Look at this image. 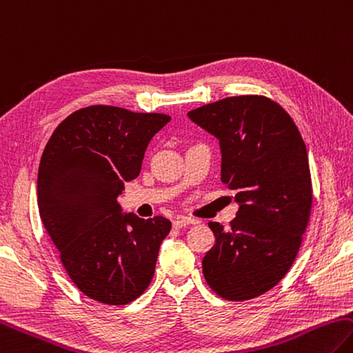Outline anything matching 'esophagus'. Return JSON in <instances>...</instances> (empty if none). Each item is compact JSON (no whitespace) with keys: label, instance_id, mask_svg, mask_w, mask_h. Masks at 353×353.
Listing matches in <instances>:
<instances>
[{"label":"esophagus","instance_id":"esophagus-1","mask_svg":"<svg viewBox=\"0 0 353 353\" xmlns=\"http://www.w3.org/2000/svg\"><path fill=\"white\" fill-rule=\"evenodd\" d=\"M199 221L196 219H191V217H187V216H177L174 221H172V227L176 228H182V227H187L190 225V223H197Z\"/></svg>","mask_w":353,"mask_h":353}]
</instances>
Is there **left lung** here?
Instances as JSON below:
<instances>
[{
    "label": "left lung",
    "mask_w": 353,
    "mask_h": 353,
    "mask_svg": "<svg viewBox=\"0 0 353 353\" xmlns=\"http://www.w3.org/2000/svg\"><path fill=\"white\" fill-rule=\"evenodd\" d=\"M219 140L221 181L239 203L230 230L210 222L216 242L202 261L217 296L247 301L283 279L296 259L312 210L305 143L283 106L238 95L188 112Z\"/></svg>",
    "instance_id": "left-lung-1"
}]
</instances>
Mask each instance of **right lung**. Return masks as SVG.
<instances>
[{"mask_svg":"<svg viewBox=\"0 0 353 353\" xmlns=\"http://www.w3.org/2000/svg\"><path fill=\"white\" fill-rule=\"evenodd\" d=\"M171 120L94 105L57 126L38 168V211L69 278L88 298L125 305L154 276L171 222L123 214L117 202L140 174L154 134Z\"/></svg>","mask_w":353,"mask_h":353,"instance_id":"1","label":"right lung"}]
</instances>
